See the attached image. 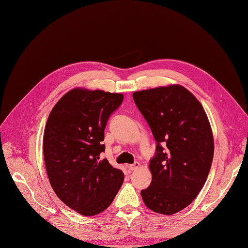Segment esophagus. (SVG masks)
<instances>
[{"mask_svg": "<svg viewBox=\"0 0 248 248\" xmlns=\"http://www.w3.org/2000/svg\"><path fill=\"white\" fill-rule=\"evenodd\" d=\"M139 167H140V163H139V162H136V163L131 164V165H127V168L130 169V170H132V171L137 170Z\"/></svg>", "mask_w": 248, "mask_h": 248, "instance_id": "obj_1", "label": "esophagus"}]
</instances>
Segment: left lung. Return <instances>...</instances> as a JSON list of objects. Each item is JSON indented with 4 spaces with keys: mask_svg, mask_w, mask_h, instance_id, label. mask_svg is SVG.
<instances>
[{
    "mask_svg": "<svg viewBox=\"0 0 248 248\" xmlns=\"http://www.w3.org/2000/svg\"><path fill=\"white\" fill-rule=\"evenodd\" d=\"M133 97L157 142L149 164L152 181L142 199L150 210L173 215L192 202L209 175L210 122L196 96L181 85L134 92Z\"/></svg>",
    "mask_w": 248,
    "mask_h": 248,
    "instance_id": "1",
    "label": "left lung"
}]
</instances>
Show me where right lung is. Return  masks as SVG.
Segmentation results:
<instances>
[{
    "label": "right lung",
    "instance_id": "1",
    "mask_svg": "<svg viewBox=\"0 0 248 248\" xmlns=\"http://www.w3.org/2000/svg\"><path fill=\"white\" fill-rule=\"evenodd\" d=\"M124 95L75 88L51 109L44 134L48 179L58 198L83 216H94L110 206L124 175L100 159L104 130Z\"/></svg>",
    "mask_w": 248,
    "mask_h": 248
}]
</instances>
